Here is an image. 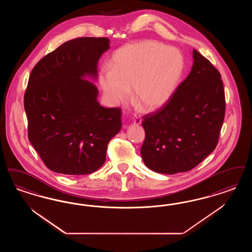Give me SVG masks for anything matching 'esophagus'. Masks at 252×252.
I'll use <instances>...</instances> for the list:
<instances>
[{"label": "esophagus", "instance_id": "esophagus-1", "mask_svg": "<svg viewBox=\"0 0 252 252\" xmlns=\"http://www.w3.org/2000/svg\"><path fill=\"white\" fill-rule=\"evenodd\" d=\"M133 122H134V124H135V125H140L141 123V119L140 117H135Z\"/></svg>", "mask_w": 252, "mask_h": 252}]
</instances>
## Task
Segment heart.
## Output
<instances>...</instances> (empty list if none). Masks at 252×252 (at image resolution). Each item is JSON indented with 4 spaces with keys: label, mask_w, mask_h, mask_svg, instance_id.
<instances>
[{
    "label": "heart",
    "mask_w": 252,
    "mask_h": 252,
    "mask_svg": "<svg viewBox=\"0 0 252 252\" xmlns=\"http://www.w3.org/2000/svg\"><path fill=\"white\" fill-rule=\"evenodd\" d=\"M111 70L101 69L98 81L108 101L118 105L127 100L130 87L135 101L145 110L166 103L180 80L184 61L181 53L157 41L125 46L111 59Z\"/></svg>",
    "instance_id": "obj_1"
}]
</instances>
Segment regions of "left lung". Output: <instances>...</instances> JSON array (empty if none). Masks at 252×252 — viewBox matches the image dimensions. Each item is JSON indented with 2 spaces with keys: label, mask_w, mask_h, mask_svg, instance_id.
<instances>
[{
  "label": "left lung",
  "mask_w": 252,
  "mask_h": 252,
  "mask_svg": "<svg viewBox=\"0 0 252 252\" xmlns=\"http://www.w3.org/2000/svg\"><path fill=\"white\" fill-rule=\"evenodd\" d=\"M193 66L166 103L142 117L141 158L165 174L192 170L217 147L225 116L221 75L193 50Z\"/></svg>",
  "instance_id": "left-lung-1"
}]
</instances>
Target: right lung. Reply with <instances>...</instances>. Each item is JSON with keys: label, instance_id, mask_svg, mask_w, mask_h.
Returning <instances> with one entry per match:
<instances>
[{"label": "right lung", "instance_id": "right-lung-1", "mask_svg": "<svg viewBox=\"0 0 252 252\" xmlns=\"http://www.w3.org/2000/svg\"><path fill=\"white\" fill-rule=\"evenodd\" d=\"M107 37H80L44 56L31 72L24 94L28 138L48 169L89 174L106 160L108 144L122 127L121 109L104 108L85 76H97Z\"/></svg>", "mask_w": 252, "mask_h": 252}]
</instances>
